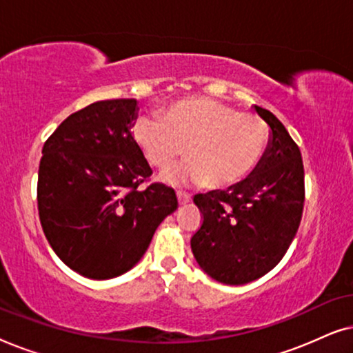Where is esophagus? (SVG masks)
Here are the masks:
<instances>
[{
    "instance_id": "esophagus-1",
    "label": "esophagus",
    "mask_w": 353,
    "mask_h": 353,
    "mask_svg": "<svg viewBox=\"0 0 353 353\" xmlns=\"http://www.w3.org/2000/svg\"><path fill=\"white\" fill-rule=\"evenodd\" d=\"M176 197H178V202H180L181 205L183 204H188V202L191 201V196L186 194V192H181V191L176 192Z\"/></svg>"
}]
</instances>
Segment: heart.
I'll return each instance as SVG.
<instances>
[{
    "mask_svg": "<svg viewBox=\"0 0 353 353\" xmlns=\"http://www.w3.org/2000/svg\"><path fill=\"white\" fill-rule=\"evenodd\" d=\"M132 137L146 161L157 168H167L185 146L190 159L170 173L173 180H207L212 188H226L257 168L270 133L259 115L239 112L210 98H190L168 105L163 119L139 115Z\"/></svg>",
    "mask_w": 353,
    "mask_h": 353,
    "instance_id": "heart-1",
    "label": "heart"
}]
</instances>
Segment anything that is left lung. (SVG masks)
I'll return each mask as SVG.
<instances>
[{"label":"left lung","instance_id":"1","mask_svg":"<svg viewBox=\"0 0 353 353\" xmlns=\"http://www.w3.org/2000/svg\"><path fill=\"white\" fill-rule=\"evenodd\" d=\"M254 110L272 130L262 162L228 190L194 196L204 220L191 238L192 254L210 278L233 286L276 267L297 233L305 199L301 149L270 110Z\"/></svg>","mask_w":353,"mask_h":353}]
</instances>
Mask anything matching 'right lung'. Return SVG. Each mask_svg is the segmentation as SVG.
<instances>
[{
    "label": "right lung",
    "mask_w": 353,
    "mask_h": 353,
    "mask_svg": "<svg viewBox=\"0 0 353 353\" xmlns=\"http://www.w3.org/2000/svg\"><path fill=\"white\" fill-rule=\"evenodd\" d=\"M137 99H108L69 115L46 139L38 170V214L67 267L91 279L127 273L161 221L176 210L172 188L152 183L132 137Z\"/></svg>",
    "instance_id": "obj_1"
}]
</instances>
